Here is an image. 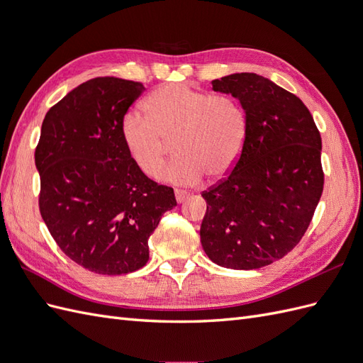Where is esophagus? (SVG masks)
I'll list each match as a JSON object with an SVG mask.
<instances>
[{
  "label": "esophagus",
  "instance_id": "34e87169",
  "mask_svg": "<svg viewBox=\"0 0 363 363\" xmlns=\"http://www.w3.org/2000/svg\"><path fill=\"white\" fill-rule=\"evenodd\" d=\"M189 196V192L184 189H175V199H177L179 203H183L186 199Z\"/></svg>",
  "mask_w": 363,
  "mask_h": 363
}]
</instances>
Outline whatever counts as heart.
Masks as SVG:
<instances>
[{
	"mask_svg": "<svg viewBox=\"0 0 363 363\" xmlns=\"http://www.w3.org/2000/svg\"><path fill=\"white\" fill-rule=\"evenodd\" d=\"M145 112L128 111L121 121V136L138 168L157 177L169 152L175 159L163 177L180 184L199 183L204 174L221 179L242 152L248 115L238 98L208 94L169 83L147 96Z\"/></svg>",
	"mask_w": 363,
	"mask_h": 363,
	"instance_id": "b5f03b06",
	"label": "heart"
}]
</instances>
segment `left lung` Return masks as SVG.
Instances as JSON below:
<instances>
[{
	"label": "left lung",
	"mask_w": 363,
	"mask_h": 363,
	"mask_svg": "<svg viewBox=\"0 0 363 363\" xmlns=\"http://www.w3.org/2000/svg\"><path fill=\"white\" fill-rule=\"evenodd\" d=\"M212 84L245 107L248 131L232 171L201 194V245L219 267L257 269L286 256L311 225L324 188L321 135L300 98L265 77Z\"/></svg>",
	"instance_id": "8db88e82"
}]
</instances>
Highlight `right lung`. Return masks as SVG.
<instances>
[{
	"mask_svg": "<svg viewBox=\"0 0 363 363\" xmlns=\"http://www.w3.org/2000/svg\"><path fill=\"white\" fill-rule=\"evenodd\" d=\"M144 91L116 77L77 86L47 112L35 151L43 223L65 255L103 276L144 267L148 238L177 206L174 189L148 179L121 136Z\"/></svg>",
	"mask_w": 363,
	"mask_h": 363,
	"instance_id": "right-lung-1",
	"label": "right lung"
}]
</instances>
